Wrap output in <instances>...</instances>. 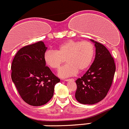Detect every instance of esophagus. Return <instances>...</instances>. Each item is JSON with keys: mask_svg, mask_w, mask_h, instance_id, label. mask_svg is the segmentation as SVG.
<instances>
[{"mask_svg": "<svg viewBox=\"0 0 129 129\" xmlns=\"http://www.w3.org/2000/svg\"><path fill=\"white\" fill-rule=\"evenodd\" d=\"M71 80H73V81H74V79H64V81H71Z\"/></svg>", "mask_w": 129, "mask_h": 129, "instance_id": "1", "label": "esophagus"}]
</instances>
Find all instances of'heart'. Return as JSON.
<instances>
[{
  "mask_svg": "<svg viewBox=\"0 0 129 129\" xmlns=\"http://www.w3.org/2000/svg\"><path fill=\"white\" fill-rule=\"evenodd\" d=\"M95 55V47L89 41H66L56 47L55 51H47L44 53L46 64L53 69H58L64 62L67 63L60 69L58 76L62 78L71 76L78 71L86 70L92 64Z\"/></svg>",
  "mask_w": 129,
  "mask_h": 129,
  "instance_id": "b5f03b06",
  "label": "heart"
}]
</instances>
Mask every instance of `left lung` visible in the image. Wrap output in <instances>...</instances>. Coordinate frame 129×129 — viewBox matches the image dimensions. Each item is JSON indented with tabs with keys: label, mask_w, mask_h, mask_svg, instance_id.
I'll return each instance as SVG.
<instances>
[{
	"label": "left lung",
	"mask_w": 129,
	"mask_h": 129,
	"mask_svg": "<svg viewBox=\"0 0 129 129\" xmlns=\"http://www.w3.org/2000/svg\"><path fill=\"white\" fill-rule=\"evenodd\" d=\"M95 57L86 73L76 81L75 97L79 103L94 104L106 96L113 80L116 66L113 58L103 44L94 41Z\"/></svg>",
	"instance_id": "obj_1"
}]
</instances>
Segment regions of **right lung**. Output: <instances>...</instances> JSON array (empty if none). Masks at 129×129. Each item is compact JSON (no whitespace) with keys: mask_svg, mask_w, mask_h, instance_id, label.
Here are the masks:
<instances>
[{"mask_svg":"<svg viewBox=\"0 0 129 129\" xmlns=\"http://www.w3.org/2000/svg\"><path fill=\"white\" fill-rule=\"evenodd\" d=\"M47 48L39 41L21 48L11 65V79L20 97L33 106L46 104L52 98L55 85L60 79L46 66Z\"/></svg>","mask_w":129,"mask_h":129,"instance_id":"1","label":"right lung"}]
</instances>
